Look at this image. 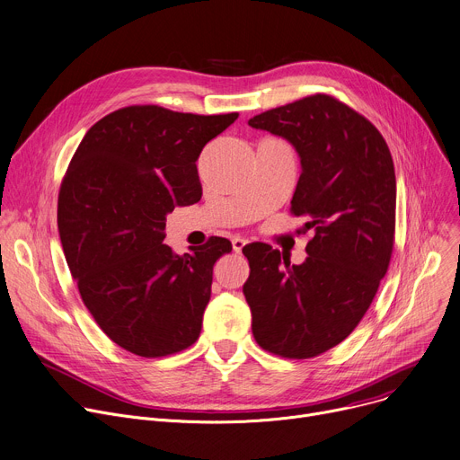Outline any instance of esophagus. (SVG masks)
Here are the masks:
<instances>
[{
	"mask_svg": "<svg viewBox=\"0 0 460 460\" xmlns=\"http://www.w3.org/2000/svg\"><path fill=\"white\" fill-rule=\"evenodd\" d=\"M249 243L246 239H243V237H235V239H232V249H234V252H241L243 249H244V244Z\"/></svg>",
	"mask_w": 460,
	"mask_h": 460,
	"instance_id": "1",
	"label": "esophagus"
}]
</instances>
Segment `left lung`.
Instances as JSON below:
<instances>
[{
    "mask_svg": "<svg viewBox=\"0 0 460 460\" xmlns=\"http://www.w3.org/2000/svg\"><path fill=\"white\" fill-rule=\"evenodd\" d=\"M286 137L302 164L291 214L313 230L302 265L265 243L243 254L256 342L309 359L342 342L368 311L394 249L396 172L381 132L342 101L314 93L249 119Z\"/></svg>",
    "mask_w": 460,
    "mask_h": 460,
    "instance_id": "obj_1",
    "label": "left lung"
}]
</instances>
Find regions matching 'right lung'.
I'll list each match as a JSON object with an SVG mask.
<instances>
[{
    "instance_id": "add662e5",
    "label": "right lung",
    "mask_w": 460,
    "mask_h": 460,
    "mask_svg": "<svg viewBox=\"0 0 460 460\" xmlns=\"http://www.w3.org/2000/svg\"><path fill=\"white\" fill-rule=\"evenodd\" d=\"M237 116L132 104L99 119L67 165L57 209L67 267L99 328L139 358L171 356L200 335L214 265L232 243L209 237L172 254L165 216L200 200L195 162Z\"/></svg>"
}]
</instances>
